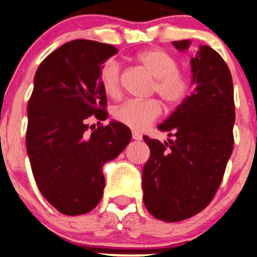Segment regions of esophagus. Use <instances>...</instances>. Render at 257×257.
<instances>
[{
	"label": "esophagus",
	"mask_w": 257,
	"mask_h": 257,
	"mask_svg": "<svg viewBox=\"0 0 257 257\" xmlns=\"http://www.w3.org/2000/svg\"><path fill=\"white\" fill-rule=\"evenodd\" d=\"M132 137H133V140H136V141H141V140H143V136L140 135L139 132H133Z\"/></svg>",
	"instance_id": "34e87169"
}]
</instances>
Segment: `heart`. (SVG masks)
Returning a JSON list of instances; mask_svg holds the SVG:
<instances>
[{
  "label": "heart",
  "mask_w": 257,
  "mask_h": 257,
  "mask_svg": "<svg viewBox=\"0 0 257 257\" xmlns=\"http://www.w3.org/2000/svg\"><path fill=\"white\" fill-rule=\"evenodd\" d=\"M136 62L154 76L153 91L165 100L170 108L182 105L191 92V80L178 71V60L161 49H148L136 55ZM100 84L110 99L121 96L120 68L114 62H108L100 71ZM162 113V105L157 99L131 100L114 110V118L120 124L141 132L154 122Z\"/></svg>",
  "instance_id": "1"
}]
</instances>
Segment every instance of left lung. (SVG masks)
<instances>
[{
  "label": "left lung",
  "mask_w": 257,
  "mask_h": 257,
  "mask_svg": "<svg viewBox=\"0 0 257 257\" xmlns=\"http://www.w3.org/2000/svg\"><path fill=\"white\" fill-rule=\"evenodd\" d=\"M173 45L186 51L190 41ZM190 64L195 89L158 125L173 139L144 137L150 149L143 169L144 203L154 218L170 223L207 207L233 148V85L226 62L210 46H201Z\"/></svg>",
  "instance_id": "1"
}]
</instances>
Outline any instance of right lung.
<instances>
[{"label":"right lung","mask_w":257,"mask_h":257,"mask_svg":"<svg viewBox=\"0 0 257 257\" xmlns=\"http://www.w3.org/2000/svg\"><path fill=\"white\" fill-rule=\"evenodd\" d=\"M116 53L112 45L75 39L45 58L35 72L27 104V154L39 191L64 215H81L99 204L103 165L132 140L131 129L118 121L92 132L87 124L92 114L100 121L108 117L100 71Z\"/></svg>","instance_id":"obj_1"}]
</instances>
